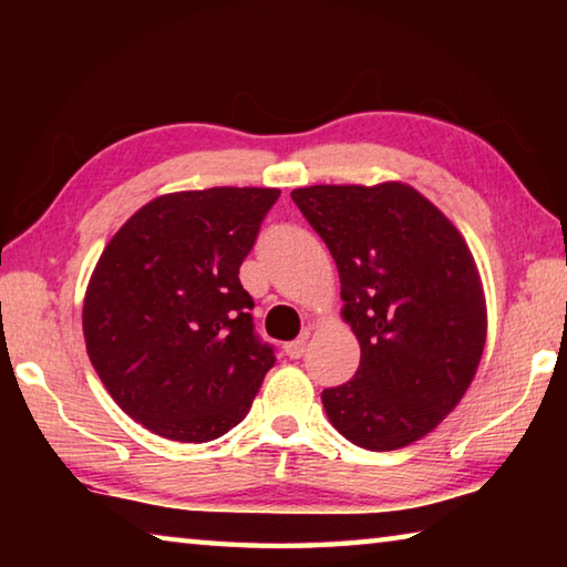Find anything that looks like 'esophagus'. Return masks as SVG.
Masks as SVG:
<instances>
[{
    "label": "esophagus",
    "instance_id": "obj_1",
    "mask_svg": "<svg viewBox=\"0 0 567 567\" xmlns=\"http://www.w3.org/2000/svg\"><path fill=\"white\" fill-rule=\"evenodd\" d=\"M305 350H307V338L292 340V342L285 344V354H287V358H290V360H300L302 354H305Z\"/></svg>",
    "mask_w": 567,
    "mask_h": 567
}]
</instances>
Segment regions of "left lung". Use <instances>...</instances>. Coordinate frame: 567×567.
<instances>
[{"label":"left lung","mask_w":567,"mask_h":567,"mask_svg":"<svg viewBox=\"0 0 567 567\" xmlns=\"http://www.w3.org/2000/svg\"><path fill=\"white\" fill-rule=\"evenodd\" d=\"M292 199L338 265L342 320L362 352L354 378L322 392L332 427L375 453L415 443L455 410L483 358L473 252L405 182L312 185Z\"/></svg>","instance_id":"left-lung-1"}]
</instances>
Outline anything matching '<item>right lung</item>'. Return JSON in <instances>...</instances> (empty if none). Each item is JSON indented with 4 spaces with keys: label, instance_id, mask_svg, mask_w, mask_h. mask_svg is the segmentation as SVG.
Returning <instances> with one entry per match:
<instances>
[{
    "label": "right lung",
    "instance_id": "add662e5",
    "mask_svg": "<svg viewBox=\"0 0 567 567\" xmlns=\"http://www.w3.org/2000/svg\"><path fill=\"white\" fill-rule=\"evenodd\" d=\"M280 189L209 187L140 207L100 255L82 307L92 368L155 435L207 443L247 415L267 370L239 282Z\"/></svg>",
    "mask_w": 567,
    "mask_h": 567
}]
</instances>
